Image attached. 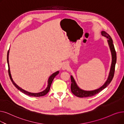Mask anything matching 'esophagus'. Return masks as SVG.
<instances>
[{"mask_svg": "<svg viewBox=\"0 0 124 124\" xmlns=\"http://www.w3.org/2000/svg\"><path fill=\"white\" fill-rule=\"evenodd\" d=\"M68 68V64L67 63H64L62 65V69L65 70Z\"/></svg>", "mask_w": 124, "mask_h": 124, "instance_id": "34e87169", "label": "esophagus"}]
</instances>
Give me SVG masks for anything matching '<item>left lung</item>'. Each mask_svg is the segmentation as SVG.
<instances>
[{"label":"left lung","instance_id":"obj_1","mask_svg":"<svg viewBox=\"0 0 124 124\" xmlns=\"http://www.w3.org/2000/svg\"><path fill=\"white\" fill-rule=\"evenodd\" d=\"M101 34L102 36H103L108 39H107V42L110 48V50L111 53V56H112V62H111V65L110 67V69L109 73L108 75V78L106 80L105 83L104 84V85L101 86L100 88H99L98 89H96L93 91H85L81 89L78 87V86L76 82H75V80L73 78V77L71 75V92L76 96L78 97H91L94 96L95 95L97 94V93H99L102 90H103L104 89H105L106 87L110 83L111 80L114 78V74H115V65L116 63V52L115 49L114 45L113 44V41L111 39L110 36L107 34L105 31H101Z\"/></svg>","mask_w":124,"mask_h":124}]
</instances>
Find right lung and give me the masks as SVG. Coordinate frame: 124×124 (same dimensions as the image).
I'll list each match as a JSON object with an SVG mask.
<instances>
[{"label": "right lung", "mask_w": 124, "mask_h": 124, "mask_svg": "<svg viewBox=\"0 0 124 124\" xmlns=\"http://www.w3.org/2000/svg\"><path fill=\"white\" fill-rule=\"evenodd\" d=\"M9 50L8 51V55H7V61H8V74H9V78H10V80H11L12 82L13 83V85L15 86L16 88H17V89H18L19 90H20L21 92H22V93L25 94L26 95H29L30 96H32V97H40V96H45L46 95L48 92H49L50 89V87H51V84L52 83L53 80L54 79V78H55V77L56 76L57 74H58V73H59V71H57L55 72H54V73H53L51 76L49 77V79H48V81H47V87L46 88V89L42 91L41 92L39 93H30L28 92V91H26L24 90H23V89H22L21 88H20L19 86H18L17 84H16L14 81L13 80L12 78V75L11 74H10V68H9V61H8V55H9Z\"/></svg>", "instance_id": "add662e5"}]
</instances>
